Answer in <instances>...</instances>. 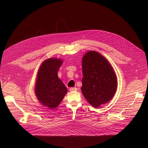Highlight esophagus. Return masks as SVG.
I'll list each match as a JSON object with an SVG mask.
<instances>
[{"mask_svg": "<svg viewBox=\"0 0 148 148\" xmlns=\"http://www.w3.org/2000/svg\"><path fill=\"white\" fill-rule=\"evenodd\" d=\"M77 88L75 87H71L70 88V91H77Z\"/></svg>", "mask_w": 148, "mask_h": 148, "instance_id": "esophagus-1", "label": "esophagus"}]
</instances>
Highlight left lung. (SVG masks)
Masks as SVG:
<instances>
[{
  "label": "left lung",
  "instance_id": "obj_1",
  "mask_svg": "<svg viewBox=\"0 0 148 148\" xmlns=\"http://www.w3.org/2000/svg\"><path fill=\"white\" fill-rule=\"evenodd\" d=\"M82 69L81 91L87 101L95 108L110 101L117 88V79L106 58L97 51H88L83 57Z\"/></svg>",
  "mask_w": 148,
  "mask_h": 148
}]
</instances>
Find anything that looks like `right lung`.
<instances>
[{
	"label": "right lung",
	"mask_w": 148,
	"mask_h": 148,
	"mask_svg": "<svg viewBox=\"0 0 148 148\" xmlns=\"http://www.w3.org/2000/svg\"><path fill=\"white\" fill-rule=\"evenodd\" d=\"M61 64L60 59H47L42 63L37 74L36 95L41 103L50 109L56 108L67 92L57 75Z\"/></svg>",
	"instance_id": "obj_1"
}]
</instances>
